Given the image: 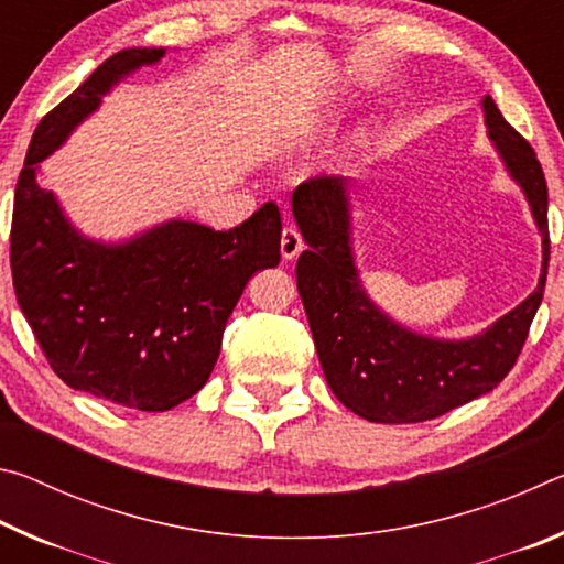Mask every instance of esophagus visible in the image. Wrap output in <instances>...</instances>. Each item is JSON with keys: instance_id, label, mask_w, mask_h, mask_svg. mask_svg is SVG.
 I'll list each match as a JSON object with an SVG mask.
<instances>
[{"instance_id": "obj_1", "label": "esophagus", "mask_w": 564, "mask_h": 564, "mask_svg": "<svg viewBox=\"0 0 564 564\" xmlns=\"http://www.w3.org/2000/svg\"><path fill=\"white\" fill-rule=\"evenodd\" d=\"M301 251H303L301 234L295 231L293 226H285L283 234H281V256H283L285 261H293Z\"/></svg>"}]
</instances>
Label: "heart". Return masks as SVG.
<instances>
[{
    "label": "heart",
    "mask_w": 564,
    "mask_h": 564,
    "mask_svg": "<svg viewBox=\"0 0 564 564\" xmlns=\"http://www.w3.org/2000/svg\"><path fill=\"white\" fill-rule=\"evenodd\" d=\"M333 117H336V111L333 109H316V111H311L308 117H303L301 121H295L293 127H289L283 131V137L285 139H295V137H303V133H308V131H316L318 127H326V123H330L333 121ZM368 129H358L356 131V137L350 139V147H362L368 141Z\"/></svg>",
    "instance_id": "b5f03b06"
}]
</instances>
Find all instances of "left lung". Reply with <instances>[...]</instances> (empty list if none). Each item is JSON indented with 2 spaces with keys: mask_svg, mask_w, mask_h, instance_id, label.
<instances>
[{
  "mask_svg": "<svg viewBox=\"0 0 564 564\" xmlns=\"http://www.w3.org/2000/svg\"><path fill=\"white\" fill-rule=\"evenodd\" d=\"M482 119L505 174L522 191L542 238L538 289L488 328L435 338L398 323L370 299L352 246V178L305 181L291 198L305 241L295 283L328 386L370 423H423L470 403L500 383L518 360L547 279V184L532 147L482 97Z\"/></svg>",
  "mask_w": 564,
  "mask_h": 564,
  "instance_id": "8db88e82",
  "label": "left lung"
}]
</instances>
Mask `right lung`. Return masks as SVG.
<instances>
[{"mask_svg":"<svg viewBox=\"0 0 564 564\" xmlns=\"http://www.w3.org/2000/svg\"><path fill=\"white\" fill-rule=\"evenodd\" d=\"M164 56L154 46L117 52L40 121L17 181L9 253L17 303L54 373L74 390L147 413L206 386L248 279L281 261L275 204L231 231L166 218L107 241L82 234L42 184V161L113 87Z\"/></svg>","mask_w":564,"mask_h":564,"instance_id":"1","label":"right lung"}]
</instances>
